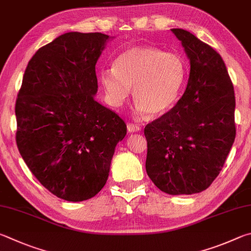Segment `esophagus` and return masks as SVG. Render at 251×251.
I'll list each match as a JSON object with an SVG mask.
<instances>
[{"instance_id":"1","label":"esophagus","mask_w":251,"mask_h":251,"mask_svg":"<svg viewBox=\"0 0 251 251\" xmlns=\"http://www.w3.org/2000/svg\"><path fill=\"white\" fill-rule=\"evenodd\" d=\"M141 130L140 129V126L137 125H133V123H129L128 125V131L129 132H139V131Z\"/></svg>"}]
</instances>
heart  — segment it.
I'll list each match as a JSON object with an SVG mask.
<instances>
[{
	"mask_svg": "<svg viewBox=\"0 0 251 251\" xmlns=\"http://www.w3.org/2000/svg\"><path fill=\"white\" fill-rule=\"evenodd\" d=\"M187 66L181 56L151 46H133L114 60L113 68L101 73L109 102L123 104L133 88L140 116H161L177 102L185 85Z\"/></svg>",
	"mask_w": 251,
	"mask_h": 251,
	"instance_id": "heart-1",
	"label": "heart"
}]
</instances>
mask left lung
Segmentation results:
<instances>
[{"mask_svg":"<svg viewBox=\"0 0 251 251\" xmlns=\"http://www.w3.org/2000/svg\"><path fill=\"white\" fill-rule=\"evenodd\" d=\"M181 41L191 70L177 103L144 128L146 170L170 195L203 192L218 176L235 141V92L222 56L185 29Z\"/></svg>","mask_w":251,"mask_h":251,"instance_id":"8db88e82","label":"left lung"}]
</instances>
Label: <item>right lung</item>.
Listing matches in <instances>:
<instances>
[{
	"label": "right lung",
	"mask_w": 251,
	"mask_h": 251,
	"mask_svg": "<svg viewBox=\"0 0 251 251\" xmlns=\"http://www.w3.org/2000/svg\"><path fill=\"white\" fill-rule=\"evenodd\" d=\"M110 37L69 32L35 52L17 95L16 144L44 187L61 200L81 201L107 182L125 121L103 107L96 64Z\"/></svg>",
	"instance_id": "add662e5"
}]
</instances>
